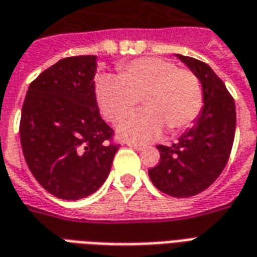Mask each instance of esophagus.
Wrapping results in <instances>:
<instances>
[{"label": "esophagus", "instance_id": "esophagus-1", "mask_svg": "<svg viewBox=\"0 0 257 257\" xmlns=\"http://www.w3.org/2000/svg\"><path fill=\"white\" fill-rule=\"evenodd\" d=\"M126 145H128L129 147L135 149V150H142V149H145V146L139 145V143H135V142H126Z\"/></svg>", "mask_w": 257, "mask_h": 257}]
</instances>
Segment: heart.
<instances>
[{
    "label": "heart",
    "instance_id": "b5f03b06",
    "mask_svg": "<svg viewBox=\"0 0 257 257\" xmlns=\"http://www.w3.org/2000/svg\"><path fill=\"white\" fill-rule=\"evenodd\" d=\"M95 97L101 115L112 123L126 118L141 99L145 110L118 128L121 136L135 140L156 139L162 126L178 134L194 122L204 103L198 77L160 58L135 59L121 64L117 75L103 74Z\"/></svg>",
    "mask_w": 257,
    "mask_h": 257
}]
</instances>
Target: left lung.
<instances>
[{
    "instance_id": "obj_1",
    "label": "left lung",
    "mask_w": 257,
    "mask_h": 257,
    "mask_svg": "<svg viewBox=\"0 0 257 257\" xmlns=\"http://www.w3.org/2000/svg\"><path fill=\"white\" fill-rule=\"evenodd\" d=\"M178 58L201 81L204 108L176 143L157 146L160 162L149 169V176L162 193L186 198L208 189L226 167L235 135V103L208 64L183 55Z\"/></svg>"
}]
</instances>
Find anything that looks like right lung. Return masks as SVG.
<instances>
[{
	"mask_svg": "<svg viewBox=\"0 0 257 257\" xmlns=\"http://www.w3.org/2000/svg\"><path fill=\"white\" fill-rule=\"evenodd\" d=\"M96 56H71L29 86L20 117L27 167L48 193L85 198L104 183L119 145L95 97Z\"/></svg>",
	"mask_w": 257,
	"mask_h": 257,
	"instance_id": "right-lung-1",
	"label": "right lung"
}]
</instances>
